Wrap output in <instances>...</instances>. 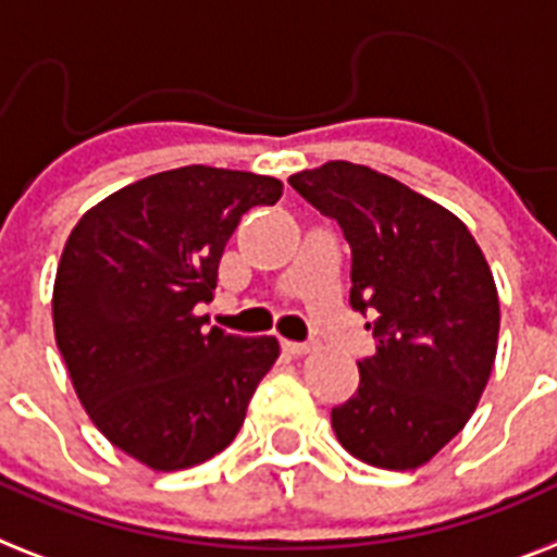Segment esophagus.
<instances>
[{
  "mask_svg": "<svg viewBox=\"0 0 557 557\" xmlns=\"http://www.w3.org/2000/svg\"><path fill=\"white\" fill-rule=\"evenodd\" d=\"M282 347L287 352H293V356H307L310 350H315V344H310V342H284Z\"/></svg>",
  "mask_w": 557,
  "mask_h": 557,
  "instance_id": "34e87169",
  "label": "esophagus"
}]
</instances>
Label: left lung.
I'll use <instances>...</instances> for the list:
<instances>
[{
    "mask_svg": "<svg viewBox=\"0 0 557 557\" xmlns=\"http://www.w3.org/2000/svg\"><path fill=\"white\" fill-rule=\"evenodd\" d=\"M350 242V305L370 310L375 356L333 410L335 438L358 461L416 470L475 412L498 352L493 270L467 224L393 176L327 162L289 176Z\"/></svg>",
    "mask_w": 557,
    "mask_h": 557,
    "instance_id": "obj_1",
    "label": "left lung"
}]
</instances>
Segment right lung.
<instances>
[{"label": "right lung", "instance_id": "1", "mask_svg": "<svg viewBox=\"0 0 557 557\" xmlns=\"http://www.w3.org/2000/svg\"><path fill=\"white\" fill-rule=\"evenodd\" d=\"M284 185L245 170L176 168L90 207L53 282V333L99 433L156 472L222 453L278 358L273 335L205 330L224 245Z\"/></svg>", "mask_w": 557, "mask_h": 557}]
</instances>
